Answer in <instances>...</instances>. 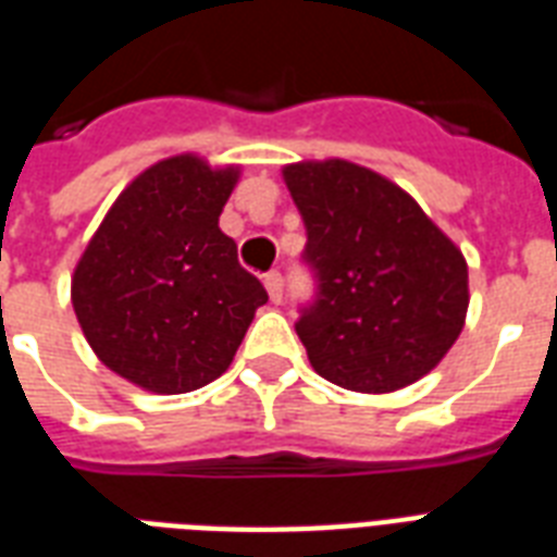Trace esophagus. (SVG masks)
<instances>
[{
    "label": "esophagus",
    "instance_id": "1",
    "mask_svg": "<svg viewBox=\"0 0 557 557\" xmlns=\"http://www.w3.org/2000/svg\"><path fill=\"white\" fill-rule=\"evenodd\" d=\"M262 283H265V292H269L271 300L280 304V300H283V277H280V271H269V274L262 277Z\"/></svg>",
    "mask_w": 557,
    "mask_h": 557
}]
</instances>
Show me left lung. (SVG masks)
Wrapping results in <instances>:
<instances>
[{"label": "left lung", "mask_w": 557, "mask_h": 557, "mask_svg": "<svg viewBox=\"0 0 557 557\" xmlns=\"http://www.w3.org/2000/svg\"><path fill=\"white\" fill-rule=\"evenodd\" d=\"M321 292L297 321L309 364L356 393H393L448 356L466 326L468 262L419 201L347 159L283 168Z\"/></svg>", "instance_id": "8db88e82"}]
</instances>
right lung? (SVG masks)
I'll return each instance as SVG.
<instances>
[{"instance_id": "obj_1", "label": "right lung", "mask_w": 557, "mask_h": 557, "mask_svg": "<svg viewBox=\"0 0 557 557\" xmlns=\"http://www.w3.org/2000/svg\"><path fill=\"white\" fill-rule=\"evenodd\" d=\"M243 168L170 156L121 190L74 265L91 352L135 387L190 393L231 367L269 295L219 227Z\"/></svg>"}]
</instances>
